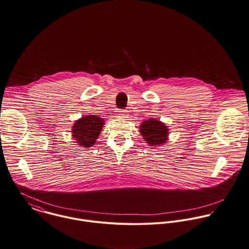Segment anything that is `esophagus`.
Wrapping results in <instances>:
<instances>
[{
	"mask_svg": "<svg viewBox=\"0 0 249 249\" xmlns=\"http://www.w3.org/2000/svg\"><path fill=\"white\" fill-rule=\"evenodd\" d=\"M128 111H126L125 109H121V110H119L118 111V115L120 116V117H126V116H128V113H127Z\"/></svg>",
	"mask_w": 249,
	"mask_h": 249,
	"instance_id": "1",
	"label": "esophagus"
}]
</instances>
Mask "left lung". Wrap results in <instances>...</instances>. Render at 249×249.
I'll return each mask as SVG.
<instances>
[{"label":"left lung","mask_w":249,"mask_h":249,"mask_svg":"<svg viewBox=\"0 0 249 249\" xmlns=\"http://www.w3.org/2000/svg\"><path fill=\"white\" fill-rule=\"evenodd\" d=\"M140 132L150 146L161 145L168 140V128L157 119H147L140 126Z\"/></svg>","instance_id":"1"}]
</instances>
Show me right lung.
I'll list each match as a JSON object with an SVG mask.
<instances>
[{
    "mask_svg": "<svg viewBox=\"0 0 249 249\" xmlns=\"http://www.w3.org/2000/svg\"><path fill=\"white\" fill-rule=\"evenodd\" d=\"M103 118L89 114L78 119L72 127V137L76 143L83 147L92 146L99 137L104 125Z\"/></svg>",
    "mask_w": 249,
    "mask_h": 249,
    "instance_id": "1",
    "label": "right lung"
}]
</instances>
